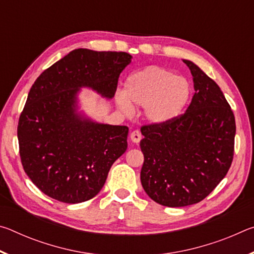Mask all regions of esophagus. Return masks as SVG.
<instances>
[{
    "mask_svg": "<svg viewBox=\"0 0 254 254\" xmlns=\"http://www.w3.org/2000/svg\"><path fill=\"white\" fill-rule=\"evenodd\" d=\"M130 139H131L132 142H134V143H139V142H140V140L142 139V135H141L140 131L135 130V131L131 132V134H130Z\"/></svg>",
    "mask_w": 254,
    "mask_h": 254,
    "instance_id": "esophagus-1",
    "label": "esophagus"
}]
</instances>
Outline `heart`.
<instances>
[{
	"instance_id": "1",
	"label": "heart",
	"mask_w": 254,
	"mask_h": 254,
	"mask_svg": "<svg viewBox=\"0 0 254 254\" xmlns=\"http://www.w3.org/2000/svg\"><path fill=\"white\" fill-rule=\"evenodd\" d=\"M191 94L188 81L159 66H148L132 72L124 84V93L117 94L120 109L131 113V103L144 107V115L153 124H166L177 119Z\"/></svg>"
}]
</instances>
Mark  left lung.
<instances>
[{
  "label": "left lung",
  "mask_w": 254,
  "mask_h": 254,
  "mask_svg": "<svg viewBox=\"0 0 254 254\" xmlns=\"http://www.w3.org/2000/svg\"><path fill=\"white\" fill-rule=\"evenodd\" d=\"M183 62L195 89L186 112L141 127V184L150 198L168 207L203 200L225 177L234 154L235 119L224 94L194 63Z\"/></svg>",
  "instance_id": "obj_1"
}]
</instances>
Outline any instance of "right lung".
<instances>
[{"label": "right lung", "mask_w": 254, "mask_h": 254, "mask_svg": "<svg viewBox=\"0 0 254 254\" xmlns=\"http://www.w3.org/2000/svg\"><path fill=\"white\" fill-rule=\"evenodd\" d=\"M132 56L75 49L38 77L19 119L23 169L51 198L77 204L95 197L126 152L128 127L98 123L78 112L81 87L111 100Z\"/></svg>", "instance_id": "1"}]
</instances>
